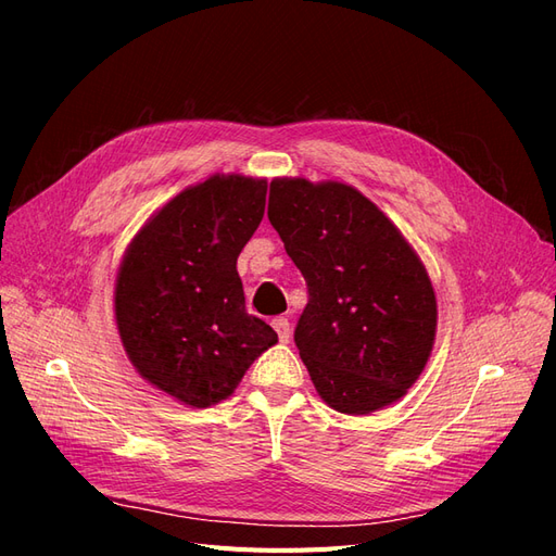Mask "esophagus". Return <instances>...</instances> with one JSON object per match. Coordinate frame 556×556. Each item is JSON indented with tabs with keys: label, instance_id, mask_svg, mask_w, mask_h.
<instances>
[{
	"label": "esophagus",
	"instance_id": "esophagus-1",
	"mask_svg": "<svg viewBox=\"0 0 556 556\" xmlns=\"http://www.w3.org/2000/svg\"><path fill=\"white\" fill-rule=\"evenodd\" d=\"M273 328L277 330L281 344L289 342V339H291V324H289V318H283V316L273 318Z\"/></svg>",
	"mask_w": 556,
	"mask_h": 556
}]
</instances>
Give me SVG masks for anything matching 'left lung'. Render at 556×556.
Wrapping results in <instances>:
<instances>
[{"label":"left lung","mask_w":556,"mask_h":556,"mask_svg":"<svg viewBox=\"0 0 556 556\" xmlns=\"http://www.w3.org/2000/svg\"><path fill=\"white\" fill-rule=\"evenodd\" d=\"M267 217L307 281L295 346L320 400L349 416L402 400L437 334V295L414 247L344 182L277 177Z\"/></svg>","instance_id":"obj_1"}]
</instances>
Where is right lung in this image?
Here are the masks:
<instances>
[{
  "label": "right lung",
  "instance_id": "obj_1",
  "mask_svg": "<svg viewBox=\"0 0 556 556\" xmlns=\"http://www.w3.org/2000/svg\"><path fill=\"white\" fill-rule=\"evenodd\" d=\"M267 182L212 175L177 193L124 252L115 283L122 346L138 374L193 408L232 395L277 344L247 314L238 256L265 212Z\"/></svg>",
  "mask_w": 556,
  "mask_h": 556
}]
</instances>
